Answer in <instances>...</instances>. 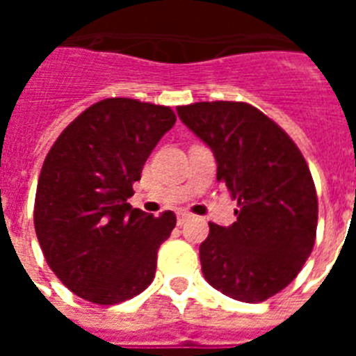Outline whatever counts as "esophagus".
Returning <instances> with one entry per match:
<instances>
[{
    "instance_id": "1",
    "label": "esophagus",
    "mask_w": 356,
    "mask_h": 356,
    "mask_svg": "<svg viewBox=\"0 0 356 356\" xmlns=\"http://www.w3.org/2000/svg\"><path fill=\"white\" fill-rule=\"evenodd\" d=\"M188 218H190L188 212H177V223H179V225H183V223L186 222Z\"/></svg>"
}]
</instances>
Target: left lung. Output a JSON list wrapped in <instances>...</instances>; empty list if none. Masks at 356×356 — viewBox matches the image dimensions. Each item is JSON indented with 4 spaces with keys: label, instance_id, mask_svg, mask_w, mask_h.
Segmentation results:
<instances>
[{
    "label": "left lung",
    "instance_id": "1",
    "mask_svg": "<svg viewBox=\"0 0 356 356\" xmlns=\"http://www.w3.org/2000/svg\"><path fill=\"white\" fill-rule=\"evenodd\" d=\"M177 114L211 147L218 181L240 207L233 225L209 223L200 245L203 275L229 298L266 301L298 277L314 248L318 197L309 164L293 140L249 103H192Z\"/></svg>",
    "mask_w": 356,
    "mask_h": 356
}]
</instances>
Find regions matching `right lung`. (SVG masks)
<instances>
[{
    "instance_id": "1",
    "label": "right lung",
    "mask_w": 356,
    "mask_h": 356,
    "mask_svg": "<svg viewBox=\"0 0 356 356\" xmlns=\"http://www.w3.org/2000/svg\"><path fill=\"white\" fill-rule=\"evenodd\" d=\"M170 107L108 97L55 140L35 197V231L53 273L75 296L116 305L149 286L156 251L177 218L127 200L156 142L175 123Z\"/></svg>"
}]
</instances>
